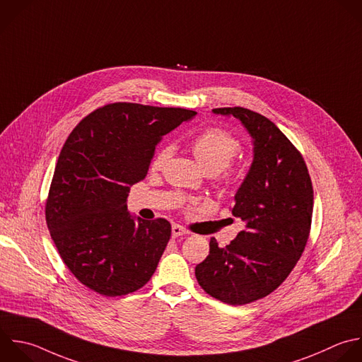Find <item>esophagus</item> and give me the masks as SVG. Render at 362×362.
I'll use <instances>...</instances> for the list:
<instances>
[{
  "label": "esophagus",
  "mask_w": 362,
  "mask_h": 362,
  "mask_svg": "<svg viewBox=\"0 0 362 362\" xmlns=\"http://www.w3.org/2000/svg\"><path fill=\"white\" fill-rule=\"evenodd\" d=\"M173 236L174 238H178V236H185V235H188L189 232L184 228V226H181V225H173Z\"/></svg>",
  "instance_id": "obj_1"
}]
</instances>
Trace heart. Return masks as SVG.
I'll return each mask as SVG.
<instances>
[{
	"label": "heart",
	"mask_w": 362,
	"mask_h": 362,
	"mask_svg": "<svg viewBox=\"0 0 362 362\" xmlns=\"http://www.w3.org/2000/svg\"><path fill=\"white\" fill-rule=\"evenodd\" d=\"M191 150L197 161L208 174H218L225 170L240 151V141L229 132L219 127H209L197 134L191 141ZM173 156V146L165 144L153 157L151 168H163ZM225 174L222 180H229Z\"/></svg>",
	"instance_id": "heart-1"
}]
</instances>
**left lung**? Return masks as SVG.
Returning a JSON list of instances; mask_svg holds the SVG:
<instances>
[{
  "mask_svg": "<svg viewBox=\"0 0 362 362\" xmlns=\"http://www.w3.org/2000/svg\"><path fill=\"white\" fill-rule=\"evenodd\" d=\"M212 112L242 122L253 140V161L232 208L245 229L225 247L211 238L209 255L197 264L195 276L209 296L242 305L276 290L304 252L313 184L300 151L267 117L245 107Z\"/></svg>",
  "mask_w": 362,
  "mask_h": 362,
  "instance_id": "1",
  "label": "left lung"
}]
</instances>
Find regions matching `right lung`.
<instances>
[{"label": "right lung", "instance_id": "obj_1", "mask_svg": "<svg viewBox=\"0 0 362 362\" xmlns=\"http://www.w3.org/2000/svg\"><path fill=\"white\" fill-rule=\"evenodd\" d=\"M194 110L117 102L96 109L66 139L45 205L52 240L90 290L124 296L154 274L171 236L164 218L127 212L130 185L146 178L157 143Z\"/></svg>", "mask_w": 362, "mask_h": 362}]
</instances>
